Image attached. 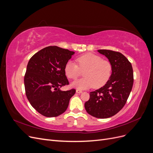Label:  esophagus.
Masks as SVG:
<instances>
[{"label":"esophagus","instance_id":"34e87169","mask_svg":"<svg viewBox=\"0 0 153 153\" xmlns=\"http://www.w3.org/2000/svg\"><path fill=\"white\" fill-rule=\"evenodd\" d=\"M76 93H78V94H80L82 92V90H80V89H76Z\"/></svg>","mask_w":153,"mask_h":153}]
</instances>
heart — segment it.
Instances as JSON below:
<instances>
[{"mask_svg": "<svg viewBox=\"0 0 153 153\" xmlns=\"http://www.w3.org/2000/svg\"><path fill=\"white\" fill-rule=\"evenodd\" d=\"M76 64L68 61L64 67L66 75L70 79L76 80L84 72V78L72 83V85L80 89L92 87L100 88L109 80L112 73V64L108 60L94 53H86L76 59Z\"/></svg>", "mask_w": 153, "mask_h": 153, "instance_id": "b5f03b06", "label": "heart"}]
</instances>
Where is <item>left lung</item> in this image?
I'll use <instances>...</instances> for the list:
<instances>
[{
  "instance_id": "1",
  "label": "left lung",
  "mask_w": 153,
  "mask_h": 153,
  "mask_svg": "<svg viewBox=\"0 0 153 153\" xmlns=\"http://www.w3.org/2000/svg\"><path fill=\"white\" fill-rule=\"evenodd\" d=\"M98 52L112 63V73L103 87L90 92L85 108L92 116L106 119L118 113L126 104L133 84V72L131 62L121 53L109 50Z\"/></svg>"
}]
</instances>
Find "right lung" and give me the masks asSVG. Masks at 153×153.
I'll use <instances>...</instances> for the list:
<instances>
[{
	"mask_svg": "<svg viewBox=\"0 0 153 153\" xmlns=\"http://www.w3.org/2000/svg\"><path fill=\"white\" fill-rule=\"evenodd\" d=\"M74 53L68 49L50 46L35 53L27 64L24 76L27 98L32 107L45 117L63 114L75 94L74 89H60L69 84L64 67Z\"/></svg>",
	"mask_w": 153,
	"mask_h": 153,
	"instance_id": "add662e5",
	"label": "right lung"
}]
</instances>
